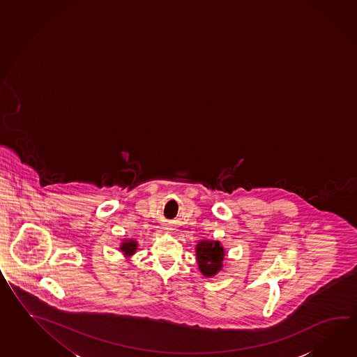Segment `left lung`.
Returning <instances> with one entry per match:
<instances>
[{
  "label": "left lung",
  "mask_w": 357,
  "mask_h": 357,
  "mask_svg": "<svg viewBox=\"0 0 357 357\" xmlns=\"http://www.w3.org/2000/svg\"><path fill=\"white\" fill-rule=\"evenodd\" d=\"M196 255L197 262L204 276H213L222 268L225 252L218 241H199L197 244Z\"/></svg>",
  "instance_id": "8db88e82"
}]
</instances>
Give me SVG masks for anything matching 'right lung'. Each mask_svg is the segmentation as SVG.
I'll return each mask as SVG.
<instances>
[{
  "instance_id": "obj_1",
  "label": "right lung",
  "mask_w": 357,
  "mask_h": 357,
  "mask_svg": "<svg viewBox=\"0 0 357 357\" xmlns=\"http://www.w3.org/2000/svg\"><path fill=\"white\" fill-rule=\"evenodd\" d=\"M137 249V243L133 241H124L121 245V250L126 255H132Z\"/></svg>"
}]
</instances>
